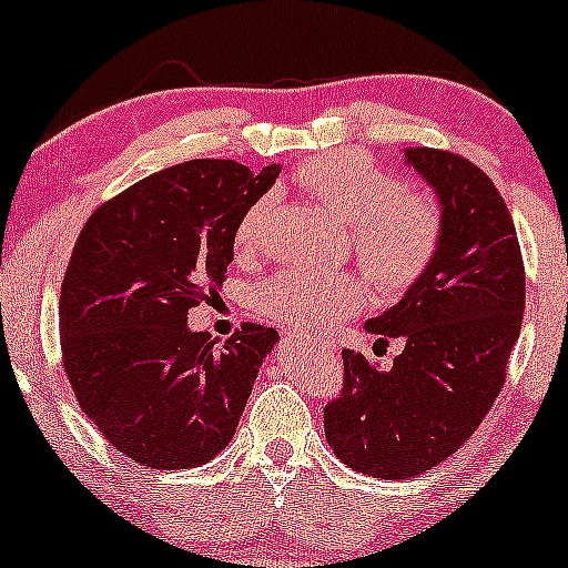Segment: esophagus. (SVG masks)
I'll list each match as a JSON object with an SVG mask.
<instances>
[{"mask_svg":"<svg viewBox=\"0 0 568 568\" xmlns=\"http://www.w3.org/2000/svg\"><path fill=\"white\" fill-rule=\"evenodd\" d=\"M285 342H294V339H285Z\"/></svg>","mask_w":568,"mask_h":568,"instance_id":"1","label":"esophagus"}]
</instances>
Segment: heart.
<instances>
[{
    "instance_id": "obj_1",
    "label": "heart",
    "mask_w": 568,
    "mask_h": 568,
    "mask_svg": "<svg viewBox=\"0 0 568 568\" xmlns=\"http://www.w3.org/2000/svg\"><path fill=\"white\" fill-rule=\"evenodd\" d=\"M296 183L351 226L353 253L379 294H407L432 270L445 236L442 204L432 193L404 191L377 161L332 153L304 161ZM277 199L258 196L234 229V251L253 258L264 251ZM366 288L353 272L285 270L255 285V313L298 334H323L364 307Z\"/></svg>"
}]
</instances>
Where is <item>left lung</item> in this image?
<instances>
[{"mask_svg": "<svg viewBox=\"0 0 568 568\" xmlns=\"http://www.w3.org/2000/svg\"><path fill=\"white\" fill-rule=\"evenodd\" d=\"M436 191L445 236L432 270L396 307L366 323L379 342L402 336L388 372L342 351V394L323 409L336 458L379 479H407L450 458L494 407L526 310V270L501 193L477 164L407 148Z\"/></svg>", "mask_w": 568, "mask_h": 568, "instance_id": "1", "label": "left lung"}]
</instances>
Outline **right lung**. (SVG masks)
<instances>
[{
    "label": "right lung",
    "instance_id": "1",
    "mask_svg": "<svg viewBox=\"0 0 568 568\" xmlns=\"http://www.w3.org/2000/svg\"><path fill=\"white\" fill-rule=\"evenodd\" d=\"M280 164H174L93 210L59 296L61 361L80 409L123 456L151 469L207 464L232 442L277 332L242 323L221 347L191 332L234 261L240 215Z\"/></svg>",
    "mask_w": 568,
    "mask_h": 568
}]
</instances>
